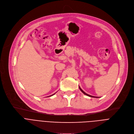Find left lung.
Here are the masks:
<instances>
[{"label":"left lung","mask_w":134,"mask_h":134,"mask_svg":"<svg viewBox=\"0 0 134 134\" xmlns=\"http://www.w3.org/2000/svg\"><path fill=\"white\" fill-rule=\"evenodd\" d=\"M79 88H80V90L85 94V95H87V96H88V97H92V98H98V97H93V96H92V95H88V94H87V93H86L85 92H84L82 89H81V88L80 87H79Z\"/></svg>","instance_id":"left-lung-1"}]
</instances>
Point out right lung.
<instances>
[{"label":"right lung","mask_w":134,"mask_h":134,"mask_svg":"<svg viewBox=\"0 0 134 134\" xmlns=\"http://www.w3.org/2000/svg\"><path fill=\"white\" fill-rule=\"evenodd\" d=\"M54 94H55V93H54ZM54 94H52V95H50V97H51V96H52V95H54Z\"/></svg>","instance_id":"right-lung-1"}]
</instances>
